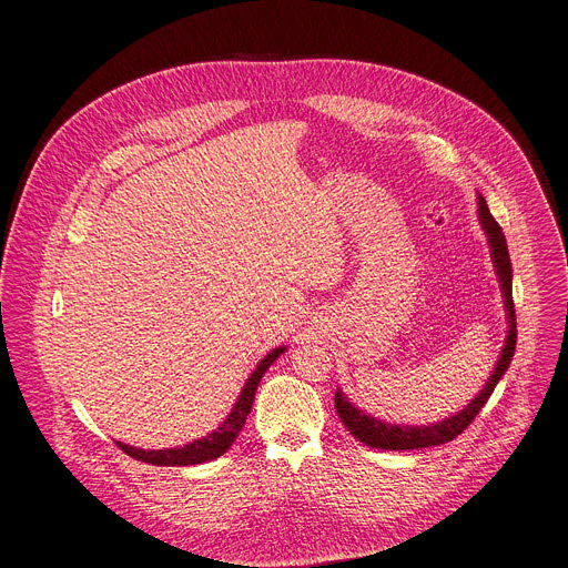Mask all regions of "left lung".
<instances>
[{"label": "left lung", "mask_w": 568, "mask_h": 568, "mask_svg": "<svg viewBox=\"0 0 568 568\" xmlns=\"http://www.w3.org/2000/svg\"><path fill=\"white\" fill-rule=\"evenodd\" d=\"M478 217L480 224L490 237V247H493V258H495V267L501 281V290L506 296V310H508V318H510V331H508V339L504 346V353L497 362V368L490 377V382L485 384V388L467 404V407L429 427H397V425H386L379 423L366 414H362L359 409H355L353 404L342 395V390L335 393V409L342 418V423L348 427V432L362 440L368 447L375 449H423V447H436V445H445L449 440H454L456 436H460L471 420L478 416V412L485 407V402L493 395L495 386L499 384L501 375L506 373V368L510 366V359L515 355V346H517V316H515V301H513V267H510V254H508V245L504 231L499 226V222L493 217L488 204H485L483 195H478Z\"/></svg>", "instance_id": "8db88e82"}]
</instances>
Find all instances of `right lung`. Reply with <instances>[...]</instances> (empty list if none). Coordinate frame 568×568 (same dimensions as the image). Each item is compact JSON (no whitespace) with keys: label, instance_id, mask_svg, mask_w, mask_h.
Returning a JSON list of instances; mask_svg holds the SVG:
<instances>
[{"label":"right lung","instance_id":"right-lung-1","mask_svg":"<svg viewBox=\"0 0 568 568\" xmlns=\"http://www.w3.org/2000/svg\"><path fill=\"white\" fill-rule=\"evenodd\" d=\"M283 353V348H274L252 373V377L247 379L245 388H242L233 412L229 414V418L224 420L222 427H217V432L209 434L206 438H200L191 445L184 447H175V449H156V452H145V449H136L123 443H116L121 452H125L128 456L143 460V463H152V465H197V463H206L213 460L217 456H222L235 440V436L245 427V420L252 412V404L256 397V388L261 384V377L265 375V371L272 366V362Z\"/></svg>","mask_w":568,"mask_h":568}]
</instances>
